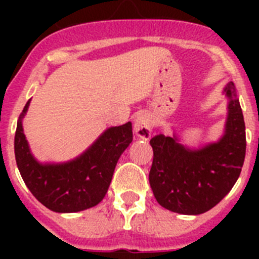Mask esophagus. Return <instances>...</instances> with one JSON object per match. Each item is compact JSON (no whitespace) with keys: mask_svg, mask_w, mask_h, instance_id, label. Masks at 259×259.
<instances>
[{"mask_svg":"<svg viewBox=\"0 0 259 259\" xmlns=\"http://www.w3.org/2000/svg\"><path fill=\"white\" fill-rule=\"evenodd\" d=\"M152 128H153V122L149 114H146V113L137 114L134 123V131L137 137H140V139H143V140H148V139H150V136H152Z\"/></svg>","mask_w":259,"mask_h":259,"instance_id":"34e87169","label":"esophagus"}]
</instances>
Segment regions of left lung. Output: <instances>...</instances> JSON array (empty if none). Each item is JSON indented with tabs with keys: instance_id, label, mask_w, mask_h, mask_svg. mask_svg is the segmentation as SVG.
<instances>
[{
	"instance_id": "obj_1",
	"label": "left lung",
	"mask_w": 259,
	"mask_h": 259,
	"mask_svg": "<svg viewBox=\"0 0 259 259\" xmlns=\"http://www.w3.org/2000/svg\"><path fill=\"white\" fill-rule=\"evenodd\" d=\"M227 116L217 141L189 146L178 134H159L150 140L153 164L149 183L157 202L184 215L209 211L239 179L245 159V123L232 81L223 87Z\"/></svg>"
}]
</instances>
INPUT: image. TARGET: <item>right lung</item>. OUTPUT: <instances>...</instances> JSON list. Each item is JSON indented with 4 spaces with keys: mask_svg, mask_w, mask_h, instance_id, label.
<instances>
[{
    "mask_svg": "<svg viewBox=\"0 0 259 259\" xmlns=\"http://www.w3.org/2000/svg\"><path fill=\"white\" fill-rule=\"evenodd\" d=\"M31 100L17 123L14 140L15 159L27 188L45 207L56 212L91 209L104 200L122 153L132 143V123L109 127L81 154L66 162H40L32 154L23 130V119Z\"/></svg>",
    "mask_w": 259,
    "mask_h": 259,
    "instance_id": "1",
    "label": "right lung"
}]
</instances>
